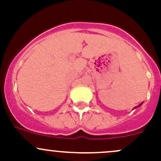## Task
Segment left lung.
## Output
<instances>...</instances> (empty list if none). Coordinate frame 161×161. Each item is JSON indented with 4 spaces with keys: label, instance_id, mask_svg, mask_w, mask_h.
<instances>
[{
    "label": "left lung",
    "instance_id": "obj_1",
    "mask_svg": "<svg viewBox=\"0 0 161 161\" xmlns=\"http://www.w3.org/2000/svg\"><path fill=\"white\" fill-rule=\"evenodd\" d=\"M142 103H140V104H139V105H138V106L135 107V108H134V109H136V108H139V107H140V106H141V105H142Z\"/></svg>",
    "mask_w": 161,
    "mask_h": 161
}]
</instances>
